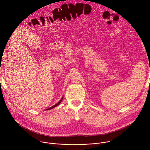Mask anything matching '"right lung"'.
Masks as SVG:
<instances>
[{
  "mask_svg": "<svg viewBox=\"0 0 150 150\" xmlns=\"http://www.w3.org/2000/svg\"><path fill=\"white\" fill-rule=\"evenodd\" d=\"M62 100H63V97L61 98V100H60V101H59V102H58L57 104H54V105H53L52 107H51V108H48V109H47V110H50V109H53V108H55V107H56L57 105H59V104L61 103V101H62Z\"/></svg>",
  "mask_w": 150,
  "mask_h": 150,
  "instance_id": "1",
  "label": "right lung"
}]
</instances>
